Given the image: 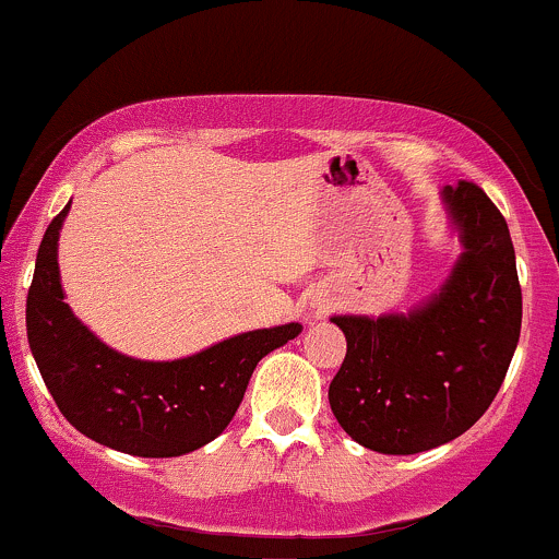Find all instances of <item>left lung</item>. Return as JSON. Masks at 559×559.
<instances>
[{"label": "left lung", "mask_w": 559, "mask_h": 559, "mask_svg": "<svg viewBox=\"0 0 559 559\" xmlns=\"http://www.w3.org/2000/svg\"><path fill=\"white\" fill-rule=\"evenodd\" d=\"M464 253L411 314L333 322L346 357L330 381V411L359 445L411 455L455 440L501 389L520 341L522 290L509 226L472 181L442 189Z\"/></svg>", "instance_id": "1"}]
</instances>
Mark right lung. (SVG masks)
<instances>
[{"instance_id": "1", "label": "right lung", "mask_w": 559, "mask_h": 559, "mask_svg": "<svg viewBox=\"0 0 559 559\" xmlns=\"http://www.w3.org/2000/svg\"><path fill=\"white\" fill-rule=\"evenodd\" d=\"M71 202L41 237L26 298V333L45 386L66 421L100 445L173 459L229 426L255 365L301 333L298 322L250 330L173 362L109 349L63 301L58 237Z\"/></svg>"}]
</instances>
